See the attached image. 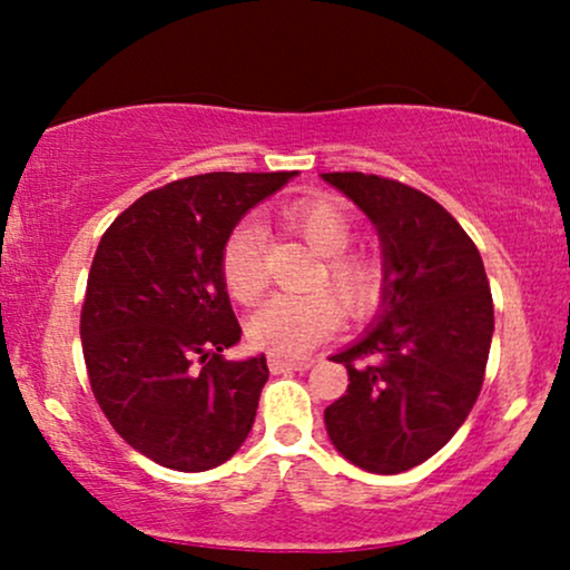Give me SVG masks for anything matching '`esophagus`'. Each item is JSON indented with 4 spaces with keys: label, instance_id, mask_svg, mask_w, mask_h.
I'll return each mask as SVG.
<instances>
[{
    "label": "esophagus",
    "instance_id": "obj_1",
    "mask_svg": "<svg viewBox=\"0 0 570 570\" xmlns=\"http://www.w3.org/2000/svg\"><path fill=\"white\" fill-rule=\"evenodd\" d=\"M267 367L273 372H303L313 367V358H286L273 353V356H267Z\"/></svg>",
    "mask_w": 570,
    "mask_h": 570
}]
</instances>
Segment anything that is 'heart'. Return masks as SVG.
<instances>
[{"label":"heart","mask_w":570,"mask_h":570,"mask_svg":"<svg viewBox=\"0 0 570 570\" xmlns=\"http://www.w3.org/2000/svg\"><path fill=\"white\" fill-rule=\"evenodd\" d=\"M286 219L322 254L324 276L337 299L351 313H362L381 294V265L364 254H345L353 240L348 214L335 200L313 198L286 208ZM265 233L257 222H240L222 246V278L240 303L257 297L265 286ZM340 313L335 299L322 289L278 292L254 307L248 337L278 356H303L335 332Z\"/></svg>","instance_id":"1"}]
</instances>
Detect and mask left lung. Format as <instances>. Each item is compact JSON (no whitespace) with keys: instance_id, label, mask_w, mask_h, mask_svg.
Returning a JSON list of instances; mask_svg holds the SVG:
<instances>
[{"instance_id":"obj_1","label":"left lung","mask_w":570,"mask_h":570,"mask_svg":"<svg viewBox=\"0 0 570 570\" xmlns=\"http://www.w3.org/2000/svg\"><path fill=\"white\" fill-rule=\"evenodd\" d=\"M381 238V305L367 330L330 356L348 391L324 410L330 442L372 474L417 466L463 426L493 340L480 252L429 195L375 174H322Z\"/></svg>"}]
</instances>
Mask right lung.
Here are the masks:
<instances>
[{
	"label": "right lung",
	"mask_w": 570,
	"mask_h": 570,
	"mask_svg": "<svg viewBox=\"0 0 570 570\" xmlns=\"http://www.w3.org/2000/svg\"><path fill=\"white\" fill-rule=\"evenodd\" d=\"M292 176H189L141 195L101 235L80 318L85 367L117 434L160 466L206 472L252 431L271 372L265 353L222 358L240 340L222 246Z\"/></svg>",
	"instance_id": "right-lung-1"
}]
</instances>
